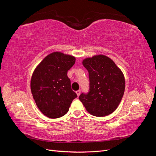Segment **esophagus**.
I'll return each instance as SVG.
<instances>
[{"label": "esophagus", "instance_id": "obj_1", "mask_svg": "<svg viewBox=\"0 0 156 156\" xmlns=\"http://www.w3.org/2000/svg\"><path fill=\"white\" fill-rule=\"evenodd\" d=\"M75 92H76L77 96H79L80 94H81V90H77Z\"/></svg>", "mask_w": 156, "mask_h": 156}]
</instances>
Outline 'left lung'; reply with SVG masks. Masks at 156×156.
Returning <instances> with one entry per match:
<instances>
[{"label":"left lung","instance_id":"left-lung-1","mask_svg":"<svg viewBox=\"0 0 156 156\" xmlns=\"http://www.w3.org/2000/svg\"><path fill=\"white\" fill-rule=\"evenodd\" d=\"M88 72L89 92L79 99L93 116L102 117L114 112L120 104L125 90L123 73L108 56L98 55L83 61Z\"/></svg>","mask_w":156,"mask_h":156}]
</instances>
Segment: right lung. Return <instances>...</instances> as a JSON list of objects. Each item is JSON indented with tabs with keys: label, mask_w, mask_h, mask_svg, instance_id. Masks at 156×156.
<instances>
[{
	"label": "right lung",
	"mask_w": 156,
	"mask_h": 156,
	"mask_svg": "<svg viewBox=\"0 0 156 156\" xmlns=\"http://www.w3.org/2000/svg\"><path fill=\"white\" fill-rule=\"evenodd\" d=\"M75 62L74 56L54 52L45 57L32 73L30 88L33 98L40 111L50 119L65 115L77 97L71 88L67 75Z\"/></svg>",
	"instance_id": "add662e5"
}]
</instances>
